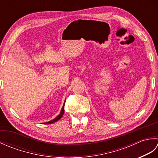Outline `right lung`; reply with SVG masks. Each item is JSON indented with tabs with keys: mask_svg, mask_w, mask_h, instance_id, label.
Wrapping results in <instances>:
<instances>
[{
	"mask_svg": "<svg viewBox=\"0 0 158 158\" xmlns=\"http://www.w3.org/2000/svg\"><path fill=\"white\" fill-rule=\"evenodd\" d=\"M64 105H65V102L64 103V105L62 106V109L61 110V112H60V113L59 114V115L57 116L55 119H53V120H51L49 121V122H46V123H44L45 124H50V123H54L56 122H57V121H58L60 118H62V117L64 115Z\"/></svg>",
	"mask_w": 158,
	"mask_h": 158,
	"instance_id": "right-lung-1",
	"label": "right lung"
}]
</instances>
